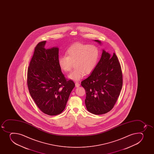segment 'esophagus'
Listing matches in <instances>:
<instances>
[{"label": "esophagus", "instance_id": "34e87169", "mask_svg": "<svg viewBox=\"0 0 154 154\" xmlns=\"http://www.w3.org/2000/svg\"><path fill=\"white\" fill-rule=\"evenodd\" d=\"M75 86H76V87H79V86H80L79 83H78V82L75 83Z\"/></svg>", "mask_w": 154, "mask_h": 154}]
</instances>
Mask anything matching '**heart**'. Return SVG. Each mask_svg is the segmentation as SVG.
I'll use <instances>...</instances> for the list:
<instances>
[{
  "label": "heart",
  "mask_w": 154,
  "mask_h": 154,
  "mask_svg": "<svg viewBox=\"0 0 154 154\" xmlns=\"http://www.w3.org/2000/svg\"><path fill=\"white\" fill-rule=\"evenodd\" d=\"M66 55L58 59L60 68L68 73L71 71L74 64L75 69L68 77L77 81L82 79L85 74H89L94 70L99 59V51L94 45L76 43L67 49Z\"/></svg>",
  "instance_id": "b5f03b06"
}]
</instances>
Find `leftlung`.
I'll use <instances>...</instances> for the list:
<instances>
[{"label":"left lung","instance_id":"1","mask_svg":"<svg viewBox=\"0 0 154 154\" xmlns=\"http://www.w3.org/2000/svg\"><path fill=\"white\" fill-rule=\"evenodd\" d=\"M95 41L101 43L98 40ZM122 80V68L116 54L111 57L103 50L91 74L81 82L86 93L85 102L88 111L96 115L110 111L120 94Z\"/></svg>","mask_w":154,"mask_h":154}]
</instances>
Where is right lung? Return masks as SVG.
<instances>
[{
  "instance_id": "obj_1",
  "label": "right lung",
  "mask_w": 154,
  "mask_h": 154,
  "mask_svg": "<svg viewBox=\"0 0 154 154\" xmlns=\"http://www.w3.org/2000/svg\"><path fill=\"white\" fill-rule=\"evenodd\" d=\"M46 41L35 48L27 73L31 97L39 109L49 116L62 112L75 83L65 77L58 64L59 49L45 48Z\"/></svg>"
}]
</instances>
